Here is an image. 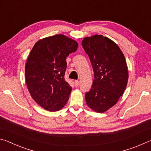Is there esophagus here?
Segmentation results:
<instances>
[{
  "label": "esophagus",
  "mask_w": 151,
  "mask_h": 151,
  "mask_svg": "<svg viewBox=\"0 0 151 151\" xmlns=\"http://www.w3.org/2000/svg\"><path fill=\"white\" fill-rule=\"evenodd\" d=\"M78 85H79V81H75V85L76 87H77V86H78Z\"/></svg>",
  "instance_id": "obj_1"
}]
</instances>
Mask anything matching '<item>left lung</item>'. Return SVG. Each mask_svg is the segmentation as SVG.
I'll return each instance as SVG.
<instances>
[{
	"label": "left lung",
	"mask_w": 151,
	"mask_h": 151,
	"mask_svg": "<svg viewBox=\"0 0 151 151\" xmlns=\"http://www.w3.org/2000/svg\"><path fill=\"white\" fill-rule=\"evenodd\" d=\"M82 46L94 74L91 90L85 94L86 103L94 111L103 113L116 104L126 89V60L119 46L103 35L84 38Z\"/></svg>",
	"instance_id": "8db88e82"
}]
</instances>
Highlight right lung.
Instances as JSON below:
<instances>
[{"mask_svg":"<svg viewBox=\"0 0 151 151\" xmlns=\"http://www.w3.org/2000/svg\"><path fill=\"white\" fill-rule=\"evenodd\" d=\"M78 43L63 35L46 37L35 43L25 65V80L30 96L50 112L63 108L72 87L65 80L66 58Z\"/></svg>","mask_w":151,"mask_h":151,"instance_id":"add662e5","label":"right lung"}]
</instances>
